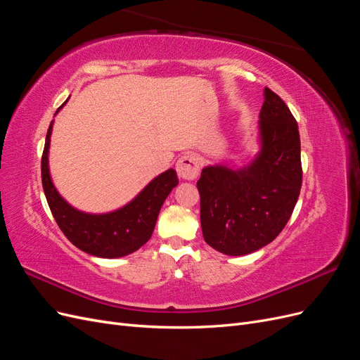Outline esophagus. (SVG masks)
<instances>
[{"instance_id": "1", "label": "esophagus", "mask_w": 360, "mask_h": 360, "mask_svg": "<svg viewBox=\"0 0 360 360\" xmlns=\"http://www.w3.org/2000/svg\"><path fill=\"white\" fill-rule=\"evenodd\" d=\"M179 177L183 180H193L198 177L200 172V162L192 155H184L177 160L176 165Z\"/></svg>"}]
</instances>
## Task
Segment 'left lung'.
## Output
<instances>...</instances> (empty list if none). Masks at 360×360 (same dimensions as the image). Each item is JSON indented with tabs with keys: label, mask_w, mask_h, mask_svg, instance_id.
<instances>
[{
	"label": "left lung",
	"mask_w": 360,
	"mask_h": 360,
	"mask_svg": "<svg viewBox=\"0 0 360 360\" xmlns=\"http://www.w3.org/2000/svg\"><path fill=\"white\" fill-rule=\"evenodd\" d=\"M197 186L207 245L240 257L275 240L302 186L299 127L278 94L264 89L255 158L243 167H204Z\"/></svg>",
	"instance_id": "obj_1"
}]
</instances>
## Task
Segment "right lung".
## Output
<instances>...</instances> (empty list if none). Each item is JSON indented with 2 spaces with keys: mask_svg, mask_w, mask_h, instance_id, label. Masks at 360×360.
Here are the masks:
<instances>
[{
  "mask_svg": "<svg viewBox=\"0 0 360 360\" xmlns=\"http://www.w3.org/2000/svg\"><path fill=\"white\" fill-rule=\"evenodd\" d=\"M63 106L58 108L56 115ZM52 126L53 120L49 124L43 148L41 184L60 230L76 248L94 257L120 258L135 252L150 240L162 204L179 184L176 169L169 168L159 174L132 201L120 209L106 213L82 212L64 200L53 186L49 171Z\"/></svg>",
  "mask_w": 360,
  "mask_h": 360,
  "instance_id": "right-lung-1",
  "label": "right lung"
}]
</instances>
